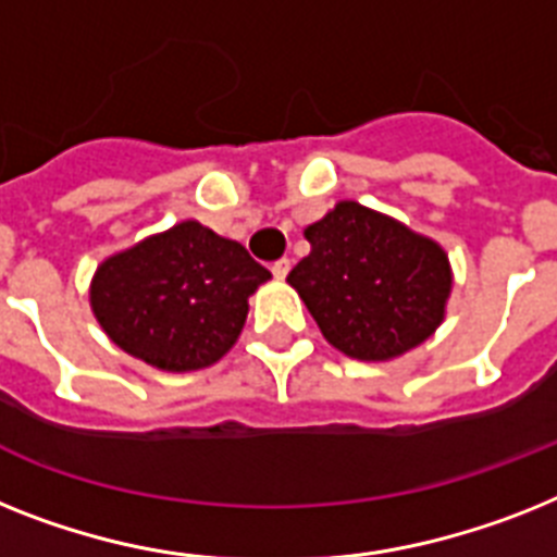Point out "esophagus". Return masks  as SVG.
Wrapping results in <instances>:
<instances>
[{
	"label": "esophagus",
	"mask_w": 557,
	"mask_h": 557,
	"mask_svg": "<svg viewBox=\"0 0 557 557\" xmlns=\"http://www.w3.org/2000/svg\"><path fill=\"white\" fill-rule=\"evenodd\" d=\"M289 268H293V261H289V259H278V261H273V268H270V270H273L275 278H284V275L289 273Z\"/></svg>",
	"instance_id": "esophagus-1"
}]
</instances>
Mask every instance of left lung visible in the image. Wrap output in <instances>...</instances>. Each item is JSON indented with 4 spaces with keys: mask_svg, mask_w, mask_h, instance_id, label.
Returning a JSON list of instances; mask_svg holds the SVG:
<instances>
[{
    "mask_svg": "<svg viewBox=\"0 0 557 557\" xmlns=\"http://www.w3.org/2000/svg\"><path fill=\"white\" fill-rule=\"evenodd\" d=\"M305 236L312 250L287 282L335 350L387 361L433 335L453 287L435 242L356 201L335 205Z\"/></svg>",
    "mask_w": 557,
    "mask_h": 557,
    "instance_id": "left-lung-1",
    "label": "left lung"
}]
</instances>
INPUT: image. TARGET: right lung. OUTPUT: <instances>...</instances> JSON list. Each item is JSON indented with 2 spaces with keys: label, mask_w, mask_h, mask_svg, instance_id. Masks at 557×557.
I'll return each instance as SVG.
<instances>
[{
  "label": "right lung",
  "mask_w": 557,
  "mask_h": 557,
  "mask_svg": "<svg viewBox=\"0 0 557 557\" xmlns=\"http://www.w3.org/2000/svg\"><path fill=\"white\" fill-rule=\"evenodd\" d=\"M268 278L238 242L182 222L104 261L90 307L124 352L159 370H201L236 344L247 296Z\"/></svg>",
  "instance_id": "right-lung-1"
}]
</instances>
